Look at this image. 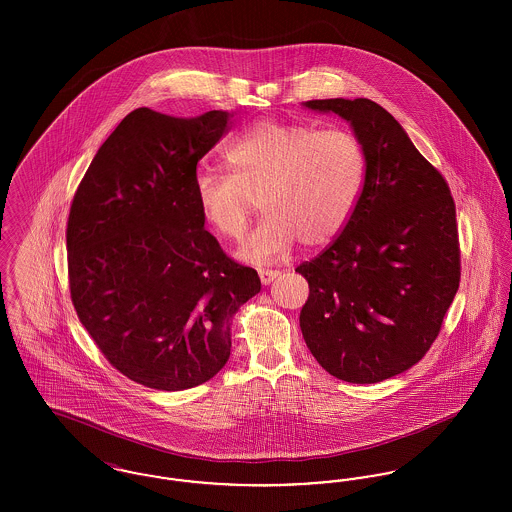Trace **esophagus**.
<instances>
[{"label":"esophagus","instance_id":"34e87169","mask_svg":"<svg viewBox=\"0 0 512 512\" xmlns=\"http://www.w3.org/2000/svg\"><path fill=\"white\" fill-rule=\"evenodd\" d=\"M280 276V270H268V268H259V278L261 282L267 286L272 280H276Z\"/></svg>","mask_w":512,"mask_h":512}]
</instances>
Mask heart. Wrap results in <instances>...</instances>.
Wrapping results in <instances>:
<instances>
[{
  "label": "heart",
  "mask_w": 512,
  "mask_h": 512,
  "mask_svg": "<svg viewBox=\"0 0 512 512\" xmlns=\"http://www.w3.org/2000/svg\"><path fill=\"white\" fill-rule=\"evenodd\" d=\"M224 163L230 174L197 172L195 205L220 238L238 240L259 197L265 217L240 249L257 263L286 255L299 240L307 247L336 240L365 188V146L345 128L263 119L230 140Z\"/></svg>",
  "instance_id": "obj_1"
}]
</instances>
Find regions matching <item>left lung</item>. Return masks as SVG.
Here are the masks:
<instances>
[{
    "instance_id": "1",
    "label": "left lung",
    "mask_w": 512,
    "mask_h": 512,
    "mask_svg": "<svg viewBox=\"0 0 512 512\" xmlns=\"http://www.w3.org/2000/svg\"><path fill=\"white\" fill-rule=\"evenodd\" d=\"M351 122L365 188L340 236L295 268L309 282L299 326L318 365L376 384L416 365L438 338L461 282L455 201L441 172L370 99H313Z\"/></svg>"
}]
</instances>
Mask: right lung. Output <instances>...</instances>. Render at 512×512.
<instances>
[{"label":"right lung","instance_id":"1","mask_svg":"<svg viewBox=\"0 0 512 512\" xmlns=\"http://www.w3.org/2000/svg\"><path fill=\"white\" fill-rule=\"evenodd\" d=\"M230 113L126 115L74 192L67 222L76 315L103 357L153 390L180 391L226 365L232 318L261 292L257 270L228 257L195 205L197 163Z\"/></svg>","mask_w":512,"mask_h":512}]
</instances>
